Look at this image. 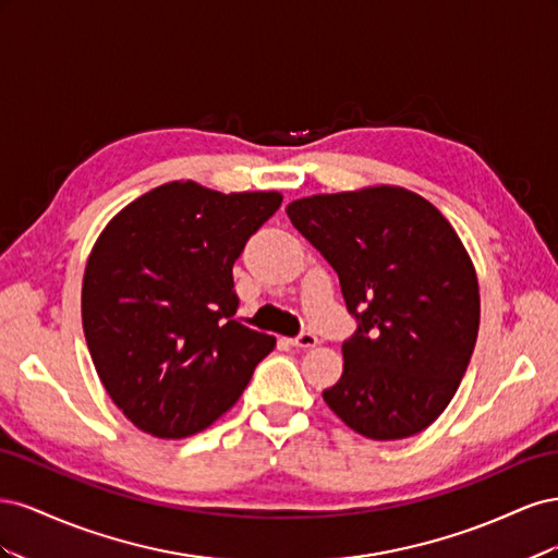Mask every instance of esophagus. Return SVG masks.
Instances as JSON below:
<instances>
[{
	"label": "esophagus",
	"instance_id": "esophagus-1",
	"mask_svg": "<svg viewBox=\"0 0 558 558\" xmlns=\"http://www.w3.org/2000/svg\"><path fill=\"white\" fill-rule=\"evenodd\" d=\"M289 344L295 347V349H314L318 344V337L312 335V332H302L298 337H291Z\"/></svg>",
	"mask_w": 558,
	"mask_h": 558
}]
</instances>
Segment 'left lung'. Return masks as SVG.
Instances as JSON below:
<instances>
[{"mask_svg": "<svg viewBox=\"0 0 558 558\" xmlns=\"http://www.w3.org/2000/svg\"><path fill=\"white\" fill-rule=\"evenodd\" d=\"M340 277L359 330L324 400L369 440L426 430L459 388L480 330L475 265L447 218L402 185L320 193L286 207Z\"/></svg>", "mask_w": 558, "mask_h": 558, "instance_id": "obj_1", "label": "left lung"}]
</instances>
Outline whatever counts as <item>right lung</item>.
Wrapping results in <instances>:
<instances>
[{
    "mask_svg": "<svg viewBox=\"0 0 558 558\" xmlns=\"http://www.w3.org/2000/svg\"><path fill=\"white\" fill-rule=\"evenodd\" d=\"M277 191L170 181L118 211L90 248L83 332L99 381L140 430L179 440L240 400L272 335L234 320L232 265Z\"/></svg>",
    "mask_w": 558,
    "mask_h": 558,
    "instance_id": "add662e5",
    "label": "right lung"
}]
</instances>
